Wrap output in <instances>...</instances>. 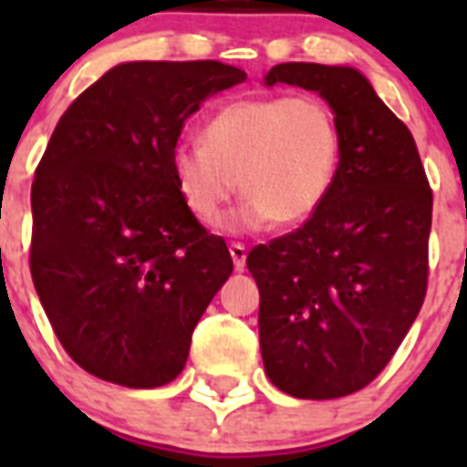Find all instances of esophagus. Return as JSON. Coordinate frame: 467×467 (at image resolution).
I'll use <instances>...</instances> for the list:
<instances>
[{"instance_id": "1", "label": "esophagus", "mask_w": 467, "mask_h": 467, "mask_svg": "<svg viewBox=\"0 0 467 467\" xmlns=\"http://www.w3.org/2000/svg\"><path fill=\"white\" fill-rule=\"evenodd\" d=\"M230 254H233L234 271L244 269V264H247V247L242 242H230Z\"/></svg>"}]
</instances>
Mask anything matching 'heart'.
I'll list each match as a JSON object with an SVG mask.
<instances>
[{
	"instance_id": "1",
	"label": "heart",
	"mask_w": 467,
	"mask_h": 467,
	"mask_svg": "<svg viewBox=\"0 0 467 467\" xmlns=\"http://www.w3.org/2000/svg\"><path fill=\"white\" fill-rule=\"evenodd\" d=\"M201 142L171 150V174L183 205L203 225L218 223L237 182L247 201L230 220L234 230L271 220L306 223L327 201L339 171V123L315 94L233 101L205 123Z\"/></svg>"
}]
</instances>
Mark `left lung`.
I'll list each match as a JSON object with an SVG mask.
<instances>
[{
    "instance_id": "8db88e82",
    "label": "left lung",
    "mask_w": 467,
    "mask_h": 467,
    "mask_svg": "<svg viewBox=\"0 0 467 467\" xmlns=\"http://www.w3.org/2000/svg\"><path fill=\"white\" fill-rule=\"evenodd\" d=\"M264 82L317 91L341 133L319 211L247 256L264 370L293 398H344L388 366L420 315L434 196L412 133L358 69L284 62Z\"/></svg>"
}]
</instances>
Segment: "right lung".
I'll return each instance as SVG.
<instances>
[{
    "label": "right lung",
    "instance_id": "1",
    "mask_svg": "<svg viewBox=\"0 0 467 467\" xmlns=\"http://www.w3.org/2000/svg\"><path fill=\"white\" fill-rule=\"evenodd\" d=\"M244 79L218 60L123 62L55 126L31 186V276L91 376L160 388L183 370L233 256L183 205L171 150L205 99Z\"/></svg>",
    "mask_w": 467,
    "mask_h": 467
}]
</instances>
